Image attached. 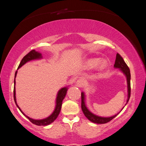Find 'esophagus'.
<instances>
[{
  "mask_svg": "<svg viewBox=\"0 0 146 146\" xmlns=\"http://www.w3.org/2000/svg\"><path fill=\"white\" fill-rule=\"evenodd\" d=\"M76 85L78 87H82V85H83V80L82 78L78 79V80H77V82L76 83Z\"/></svg>",
  "mask_w": 146,
  "mask_h": 146,
  "instance_id": "1",
  "label": "esophagus"
}]
</instances>
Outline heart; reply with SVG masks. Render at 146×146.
Instances as JSON below:
<instances>
[{
	"label": "heart",
	"mask_w": 146,
	"mask_h": 146,
	"mask_svg": "<svg viewBox=\"0 0 146 146\" xmlns=\"http://www.w3.org/2000/svg\"><path fill=\"white\" fill-rule=\"evenodd\" d=\"M100 61V58H91L90 60H88L86 63V66L88 68H89L90 69H93L98 66V69L99 70V71H103V70L107 67V64H106V63L105 61H102L100 64L99 63ZM99 64L98 65V64Z\"/></svg>",
	"instance_id": "obj_1"
}]
</instances>
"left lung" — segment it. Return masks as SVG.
Segmentation results:
<instances>
[{
	"label": "left lung",
	"instance_id": "1",
	"mask_svg": "<svg viewBox=\"0 0 146 146\" xmlns=\"http://www.w3.org/2000/svg\"><path fill=\"white\" fill-rule=\"evenodd\" d=\"M114 67L116 68V69H119V70L124 74V76L126 77L127 79V92H128V95H127V102L125 105V106L127 104L128 102H129L130 99V92H131V88H130V78H131V76H130V70L128 67V66L127 64L125 63L124 60L122 58V57L119 55V54H116V60H115V63L114 64ZM82 95V110L83 111V114H85V116L86 117V118L90 120L91 122H92L94 123H105L110 122V121H111L115 117L117 114L120 113L122 109L124 108L123 107L119 113H117L115 115H114L113 116H110V117H101L99 116L98 115H96L94 113H92L88 109L87 107L86 106L85 104V93L83 92H82L81 93Z\"/></svg>",
	"mask_w": 146,
	"mask_h": 146
}]
</instances>
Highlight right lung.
Masks as SVG:
<instances>
[{"label":"right lung","instance_id":"1","mask_svg":"<svg viewBox=\"0 0 146 146\" xmlns=\"http://www.w3.org/2000/svg\"><path fill=\"white\" fill-rule=\"evenodd\" d=\"M42 58V54L41 53H39L37 51H36L35 50H32V51H30L29 54H27L26 55L24 58L22 59L21 63L18 66V68L17 69H19L21 67H22L24 64H25L26 63H27L28 61H32V60H39L41 59ZM17 70L15 72V80H14V91H13V94H14V100H15V102L17 106V107L19 108V110H20V111L23 113L24 115L27 117V119H29L30 121L31 122H32L34 124L36 125H47L50 124L51 123H52L54 122L55 119L58 117V116L59 115L60 112L61 111V105H62V102L63 100V99H64L65 96L66 95V93H67V91L68 90V87H64L61 88V89L58 91V93H57V96H56V105H55V108L54 109V111H53V113L50 114L49 116H48L46 118L42 119H33L32 118H30V117L27 116V115L23 112L21 109L19 108V107L17 105V102H16V88H15V85H16V80L15 78L16 77L17 75Z\"/></svg>","mask_w":146,"mask_h":146}]
</instances>
